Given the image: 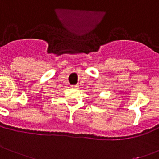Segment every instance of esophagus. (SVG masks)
<instances>
[{
  "mask_svg": "<svg viewBox=\"0 0 159 159\" xmlns=\"http://www.w3.org/2000/svg\"><path fill=\"white\" fill-rule=\"evenodd\" d=\"M72 88L77 89V88H78V85H73V86H72Z\"/></svg>",
  "mask_w": 159,
  "mask_h": 159,
  "instance_id": "obj_1",
  "label": "esophagus"
}]
</instances>
